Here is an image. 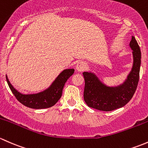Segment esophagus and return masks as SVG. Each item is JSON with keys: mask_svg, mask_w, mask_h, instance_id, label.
I'll return each instance as SVG.
<instances>
[{"mask_svg": "<svg viewBox=\"0 0 148 148\" xmlns=\"http://www.w3.org/2000/svg\"><path fill=\"white\" fill-rule=\"evenodd\" d=\"M87 67V64L83 61H80L76 65V69L78 72H83Z\"/></svg>", "mask_w": 148, "mask_h": 148, "instance_id": "34e87169", "label": "esophagus"}]
</instances>
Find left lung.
Segmentation results:
<instances>
[{
    "mask_svg": "<svg viewBox=\"0 0 148 148\" xmlns=\"http://www.w3.org/2000/svg\"><path fill=\"white\" fill-rule=\"evenodd\" d=\"M133 65L127 80L118 87H108L92 73L84 72V100L88 107L102 111H112L125 106L132 99L138 87L141 63V52L135 37L130 42Z\"/></svg>",
    "mask_w": 148,
    "mask_h": 148,
    "instance_id": "8db88e82",
    "label": "left lung"
}]
</instances>
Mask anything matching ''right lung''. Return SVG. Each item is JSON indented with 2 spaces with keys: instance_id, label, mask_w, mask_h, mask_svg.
I'll list each match as a JSON object with an SVG mask.
<instances>
[{
  "instance_id": "add662e5",
  "label": "right lung",
  "mask_w": 148,
  "mask_h": 148,
  "mask_svg": "<svg viewBox=\"0 0 148 148\" xmlns=\"http://www.w3.org/2000/svg\"><path fill=\"white\" fill-rule=\"evenodd\" d=\"M74 69L64 70L52 83L49 88L39 93L30 95H24L18 92L10 84L7 76L5 77L10 90L20 103L26 107L33 109H43L52 107L58 101L61 97L65 83L74 73Z\"/></svg>"
}]
</instances>
